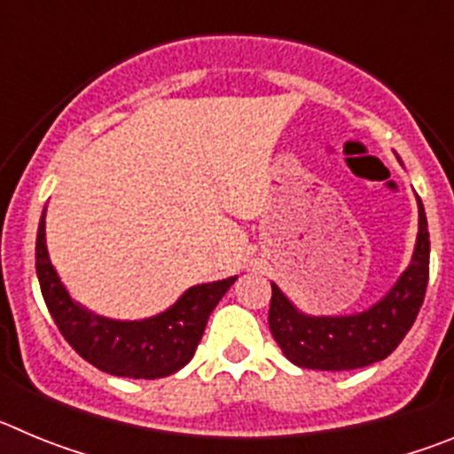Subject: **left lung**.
I'll list each match as a JSON object with an SVG mask.
<instances>
[{"mask_svg":"<svg viewBox=\"0 0 454 454\" xmlns=\"http://www.w3.org/2000/svg\"><path fill=\"white\" fill-rule=\"evenodd\" d=\"M416 202L419 236L411 262L387 295L359 314H304L284 295L282 288L270 282L268 325L288 362L311 371H355L382 362L400 346L419 316L430 279V231L419 195Z\"/></svg>","mask_w":454,"mask_h":454,"instance_id":"8db88e82","label":"left lung"}]
</instances>
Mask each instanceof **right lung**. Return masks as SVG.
<instances>
[{"label":"right lung","mask_w":454,"mask_h":454,"mask_svg":"<svg viewBox=\"0 0 454 454\" xmlns=\"http://www.w3.org/2000/svg\"><path fill=\"white\" fill-rule=\"evenodd\" d=\"M45 214L47 207L43 208L35 236V272L56 327L79 356L108 375L134 380H159L186 366L202 339L208 316L239 277L191 286L172 307L150 318L115 320L98 316L72 300L56 272L47 252Z\"/></svg>","instance_id":"right-lung-1"}]
</instances>
